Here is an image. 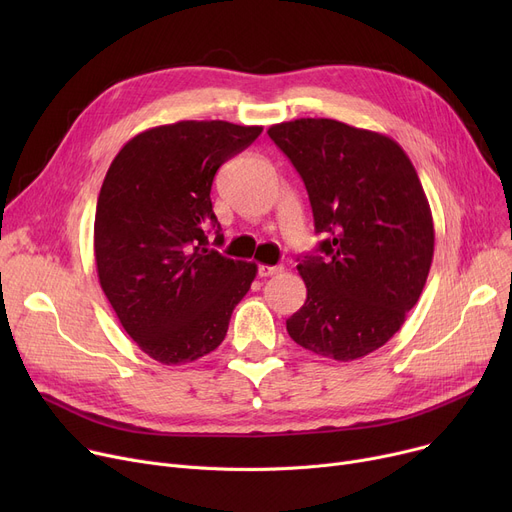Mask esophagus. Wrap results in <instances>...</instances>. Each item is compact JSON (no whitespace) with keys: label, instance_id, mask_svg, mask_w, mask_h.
Segmentation results:
<instances>
[{"label":"esophagus","instance_id":"esophagus-1","mask_svg":"<svg viewBox=\"0 0 512 512\" xmlns=\"http://www.w3.org/2000/svg\"><path fill=\"white\" fill-rule=\"evenodd\" d=\"M284 270L282 265H259V278H270V276H276Z\"/></svg>","mask_w":512,"mask_h":512}]
</instances>
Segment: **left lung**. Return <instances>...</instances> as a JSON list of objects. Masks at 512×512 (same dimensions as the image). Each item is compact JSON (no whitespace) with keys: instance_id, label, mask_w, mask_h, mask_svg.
Returning a JSON list of instances; mask_svg holds the SVG:
<instances>
[{"instance_id":"8db88e82","label":"left lung","mask_w":512,"mask_h":512,"mask_svg":"<svg viewBox=\"0 0 512 512\" xmlns=\"http://www.w3.org/2000/svg\"><path fill=\"white\" fill-rule=\"evenodd\" d=\"M270 139L301 174L319 255L297 270L305 305L286 319L307 351L355 361L405 324L434 259V220L409 155L386 134L330 118L274 124Z\"/></svg>"}]
</instances>
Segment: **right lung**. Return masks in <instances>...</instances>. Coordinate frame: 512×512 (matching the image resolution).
Segmentation results:
<instances>
[{"instance_id": "1", "label": "right lung", "mask_w": 512, "mask_h": 512, "mask_svg": "<svg viewBox=\"0 0 512 512\" xmlns=\"http://www.w3.org/2000/svg\"><path fill=\"white\" fill-rule=\"evenodd\" d=\"M261 126L182 120L132 137L114 157L95 211L99 284L122 328L164 365L193 363L218 348L257 265L209 249L220 222L211 184Z\"/></svg>"}]
</instances>
